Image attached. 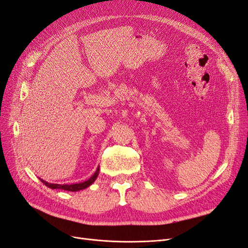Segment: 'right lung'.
I'll use <instances>...</instances> for the list:
<instances>
[{
  "label": "right lung",
  "instance_id": "obj_1",
  "mask_svg": "<svg viewBox=\"0 0 248 248\" xmlns=\"http://www.w3.org/2000/svg\"><path fill=\"white\" fill-rule=\"evenodd\" d=\"M98 174H99V167L96 169V171L94 172V174L88 180H86V181L80 182V183H76V184H54V183H48L46 181H44L43 179H40V178L39 179L42 183H44V185H46L51 189H63V190H67V191H79L82 189H86L90 185H92L95 182V180H96L97 176H98Z\"/></svg>",
  "mask_w": 248,
  "mask_h": 248
}]
</instances>
